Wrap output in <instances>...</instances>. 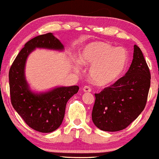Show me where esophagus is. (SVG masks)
I'll return each mask as SVG.
<instances>
[{
  "label": "esophagus",
  "mask_w": 159,
  "mask_h": 159,
  "mask_svg": "<svg viewBox=\"0 0 159 159\" xmlns=\"http://www.w3.org/2000/svg\"><path fill=\"white\" fill-rule=\"evenodd\" d=\"M83 91L85 92V93H90L91 92V89H90V87H89V86H85L84 87H83Z\"/></svg>",
  "instance_id": "34e87169"
}]
</instances>
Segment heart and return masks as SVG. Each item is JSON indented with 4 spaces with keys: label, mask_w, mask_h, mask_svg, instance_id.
<instances>
[{
    "label": "heart",
    "mask_w": 159,
    "mask_h": 159,
    "mask_svg": "<svg viewBox=\"0 0 159 159\" xmlns=\"http://www.w3.org/2000/svg\"><path fill=\"white\" fill-rule=\"evenodd\" d=\"M128 62L126 50L102 41L93 42L83 49L80 61L74 69L80 71V64L90 66L89 77L93 83L106 86L116 81L123 73Z\"/></svg>",
    "instance_id": "b5f03b06"
}]
</instances>
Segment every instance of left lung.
<instances>
[{
    "instance_id": "8db88e82",
    "label": "left lung",
    "mask_w": 159,
    "mask_h": 159,
    "mask_svg": "<svg viewBox=\"0 0 159 159\" xmlns=\"http://www.w3.org/2000/svg\"><path fill=\"white\" fill-rule=\"evenodd\" d=\"M150 80L149 68L142 50L135 45L132 62L125 76L95 94L92 112L95 125L106 132L128 127L145 109Z\"/></svg>"
}]
</instances>
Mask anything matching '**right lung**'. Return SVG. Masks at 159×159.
<instances>
[{
	"label": "right lung",
	"mask_w": 159,
	"mask_h": 159,
	"mask_svg": "<svg viewBox=\"0 0 159 159\" xmlns=\"http://www.w3.org/2000/svg\"><path fill=\"white\" fill-rule=\"evenodd\" d=\"M63 50L64 47L52 33L37 36L24 45L9 71L11 100L14 109L28 126L40 132H52L62 124L68 100L79 86H60L44 93H34L25 78V64L34 49Z\"/></svg>",
	"instance_id": "right-lung-1"
}]
</instances>
